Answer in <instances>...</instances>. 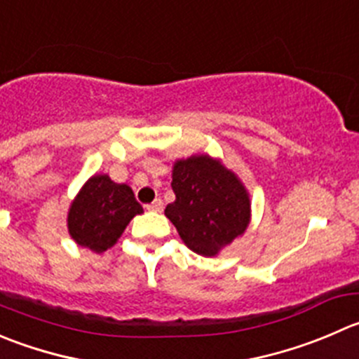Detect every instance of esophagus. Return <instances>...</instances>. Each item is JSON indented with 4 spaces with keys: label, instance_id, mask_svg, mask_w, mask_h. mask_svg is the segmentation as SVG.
Returning a JSON list of instances; mask_svg holds the SVG:
<instances>
[{
    "label": "esophagus",
    "instance_id": "obj_1",
    "mask_svg": "<svg viewBox=\"0 0 359 359\" xmlns=\"http://www.w3.org/2000/svg\"><path fill=\"white\" fill-rule=\"evenodd\" d=\"M147 210L151 212H161L163 210V201L159 198H156L151 205H147Z\"/></svg>",
    "mask_w": 359,
    "mask_h": 359
}]
</instances>
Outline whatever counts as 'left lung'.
Segmentation results:
<instances>
[{"label": "left lung", "instance_id": "obj_1", "mask_svg": "<svg viewBox=\"0 0 359 359\" xmlns=\"http://www.w3.org/2000/svg\"><path fill=\"white\" fill-rule=\"evenodd\" d=\"M175 201L165 215L193 252L214 257L245 233L250 222V194L240 177L219 158L193 154L172 168Z\"/></svg>", "mask_w": 359, "mask_h": 359}]
</instances>
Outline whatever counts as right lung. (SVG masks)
Instances as JSON below:
<instances>
[{
    "label": "right lung",
    "instance_id": "obj_1",
    "mask_svg": "<svg viewBox=\"0 0 359 359\" xmlns=\"http://www.w3.org/2000/svg\"><path fill=\"white\" fill-rule=\"evenodd\" d=\"M144 208L128 184H117L107 173H95L69 203L66 226L73 242L102 254L117 243L126 226Z\"/></svg>",
    "mask_w": 359,
    "mask_h": 359
}]
</instances>
